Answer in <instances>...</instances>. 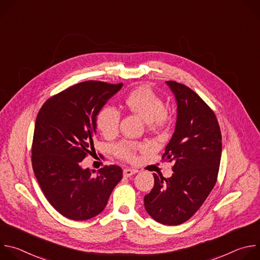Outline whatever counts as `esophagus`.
Wrapping results in <instances>:
<instances>
[{
    "label": "esophagus",
    "instance_id": "esophagus-1",
    "mask_svg": "<svg viewBox=\"0 0 260 260\" xmlns=\"http://www.w3.org/2000/svg\"><path fill=\"white\" fill-rule=\"evenodd\" d=\"M136 173H137L136 170H131V169H124L123 170V176L124 177H131V176H133Z\"/></svg>",
    "mask_w": 260,
    "mask_h": 260
}]
</instances>
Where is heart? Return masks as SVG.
I'll return each mask as SVG.
<instances>
[{
	"mask_svg": "<svg viewBox=\"0 0 260 260\" xmlns=\"http://www.w3.org/2000/svg\"><path fill=\"white\" fill-rule=\"evenodd\" d=\"M127 112L140 117L152 131L166 127L169 122V114L164 101L152 89L147 86H139L129 91L122 103ZM120 115L114 108H102L95 117V125L101 135L107 139L117 135ZM142 146L135 142L123 141L114 147V153L127 161H135L138 150Z\"/></svg>",
	"mask_w": 260,
	"mask_h": 260,
	"instance_id": "heart-1",
	"label": "heart"
}]
</instances>
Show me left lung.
Returning a JSON list of instances; mask_svg holds the SVG:
<instances>
[{"mask_svg":"<svg viewBox=\"0 0 260 260\" xmlns=\"http://www.w3.org/2000/svg\"><path fill=\"white\" fill-rule=\"evenodd\" d=\"M177 103L175 132L162 158L174 161V174L154 177L144 206L155 221L178 225L204 204L216 184L221 159V132L211 108L186 85L167 81Z\"/></svg>","mask_w":260,"mask_h":260,"instance_id":"1","label":"left lung"}]
</instances>
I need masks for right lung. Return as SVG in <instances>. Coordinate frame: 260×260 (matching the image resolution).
I'll use <instances>...</instances> for the list:
<instances>
[{
    "mask_svg": "<svg viewBox=\"0 0 260 260\" xmlns=\"http://www.w3.org/2000/svg\"><path fill=\"white\" fill-rule=\"evenodd\" d=\"M122 83L85 81L50 98L36 119L31 164L50 205L72 220H87L107 206L122 178L118 166L90 170L82 160L93 152L95 117Z\"/></svg>",
    "mask_w": 260,
    "mask_h": 260,
    "instance_id": "obj_1",
    "label": "right lung"
}]
</instances>
